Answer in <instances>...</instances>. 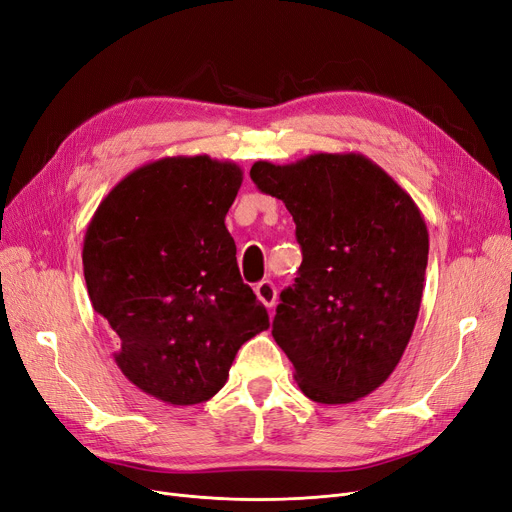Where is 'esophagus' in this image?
Here are the masks:
<instances>
[{"label":"esophagus","mask_w":512,"mask_h":512,"mask_svg":"<svg viewBox=\"0 0 512 512\" xmlns=\"http://www.w3.org/2000/svg\"><path fill=\"white\" fill-rule=\"evenodd\" d=\"M255 295L259 297V301H261L265 307H274L276 297H278L276 284H274L272 280H261V282L255 286Z\"/></svg>","instance_id":"34e87169"}]
</instances>
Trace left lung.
<instances>
[{"instance_id":"1","label":"left lung","mask_w":512,"mask_h":512,"mask_svg":"<svg viewBox=\"0 0 512 512\" xmlns=\"http://www.w3.org/2000/svg\"><path fill=\"white\" fill-rule=\"evenodd\" d=\"M251 180L291 211L303 261L272 337L318 404H351L402 360L418 318L429 232L412 196L358 152L257 161Z\"/></svg>"}]
</instances>
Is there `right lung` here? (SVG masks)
Segmentation results:
<instances>
[{
    "label": "right lung",
    "instance_id": "1",
    "mask_svg": "<svg viewBox=\"0 0 512 512\" xmlns=\"http://www.w3.org/2000/svg\"><path fill=\"white\" fill-rule=\"evenodd\" d=\"M240 184L236 163L207 154L146 163L106 194L83 238L87 293L115 332L117 366L171 406L211 399L240 345L270 328L226 228Z\"/></svg>",
    "mask_w": 512,
    "mask_h": 512
}]
</instances>
